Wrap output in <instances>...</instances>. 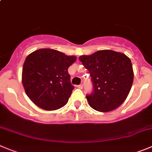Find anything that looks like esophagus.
<instances>
[{
	"label": "esophagus",
	"mask_w": 152,
	"mask_h": 152,
	"mask_svg": "<svg viewBox=\"0 0 152 152\" xmlns=\"http://www.w3.org/2000/svg\"><path fill=\"white\" fill-rule=\"evenodd\" d=\"M76 87H77L78 88H79V89H82V88H83V84H80V85H79V86H76Z\"/></svg>",
	"instance_id": "34e87169"
}]
</instances>
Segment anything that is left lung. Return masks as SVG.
<instances>
[{
	"mask_svg": "<svg viewBox=\"0 0 152 152\" xmlns=\"http://www.w3.org/2000/svg\"><path fill=\"white\" fill-rule=\"evenodd\" d=\"M88 70L93 92L86 96L91 108L102 113L121 106L134 82L131 61L127 55L113 50H100L79 58Z\"/></svg>",
	"mask_w": 152,
	"mask_h": 152,
	"instance_id": "left-lung-1",
	"label": "left lung"
}]
</instances>
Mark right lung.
I'll return each mask as SVG.
<instances>
[{"label":"right lung","mask_w":152,"mask_h":152,"mask_svg":"<svg viewBox=\"0 0 152 152\" xmlns=\"http://www.w3.org/2000/svg\"><path fill=\"white\" fill-rule=\"evenodd\" d=\"M76 60L73 55L52 49H38L28 55L22 80L30 100L48 111L65 106L74 89L67 69Z\"/></svg>","instance_id":"obj_1"}]
</instances>
